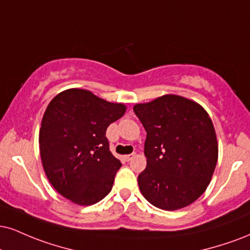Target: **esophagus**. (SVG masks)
Wrapping results in <instances>:
<instances>
[{
    "label": "esophagus",
    "mask_w": 250,
    "mask_h": 250,
    "mask_svg": "<svg viewBox=\"0 0 250 250\" xmlns=\"http://www.w3.org/2000/svg\"><path fill=\"white\" fill-rule=\"evenodd\" d=\"M134 157H135V155H134V154H130V155H125V156H123V158H125V161H127V162L131 161V159H133Z\"/></svg>",
    "instance_id": "esophagus-1"
}]
</instances>
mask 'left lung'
Here are the masks:
<instances>
[{"instance_id": "1", "label": "left lung", "mask_w": 250, "mask_h": 250, "mask_svg": "<svg viewBox=\"0 0 250 250\" xmlns=\"http://www.w3.org/2000/svg\"><path fill=\"white\" fill-rule=\"evenodd\" d=\"M134 112L146 131V167L137 178L141 193L164 211L191 205L206 191L218 162V140L208 113L176 94L135 104Z\"/></svg>"}]
</instances>
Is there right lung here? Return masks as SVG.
I'll return each mask as SVG.
<instances>
[{
	"instance_id": "right-lung-1",
	"label": "right lung",
	"mask_w": 250,
	"mask_h": 250,
	"mask_svg": "<svg viewBox=\"0 0 250 250\" xmlns=\"http://www.w3.org/2000/svg\"><path fill=\"white\" fill-rule=\"evenodd\" d=\"M125 110V104L81 88L51 100L39 129V151L47 179L66 199L89 206L112 191L122 164L110 152L106 130Z\"/></svg>"
}]
</instances>
